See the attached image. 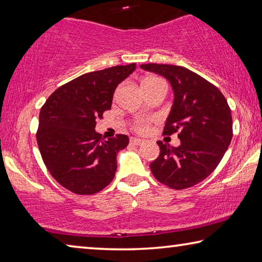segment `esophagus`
<instances>
[{"label": "esophagus", "instance_id": "obj_1", "mask_svg": "<svg viewBox=\"0 0 262 262\" xmlns=\"http://www.w3.org/2000/svg\"><path fill=\"white\" fill-rule=\"evenodd\" d=\"M130 143L134 144V145H142V144L144 143V140L136 139V137H132V139H130Z\"/></svg>", "mask_w": 262, "mask_h": 262}]
</instances>
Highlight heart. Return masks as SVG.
<instances>
[{
  "label": "heart",
  "mask_w": 262,
  "mask_h": 262,
  "mask_svg": "<svg viewBox=\"0 0 262 262\" xmlns=\"http://www.w3.org/2000/svg\"><path fill=\"white\" fill-rule=\"evenodd\" d=\"M157 81H161V79L155 77V76H150V77L144 78L143 82H142V83H144V82H157ZM147 128H148V121L147 120H142V119H139V120H136L135 123H134V129L136 132H139V133H144L145 130H147Z\"/></svg>",
  "instance_id": "obj_1"
}]
</instances>
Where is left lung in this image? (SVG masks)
Masks as SVG:
<instances>
[{"instance_id": "8db88e82", "label": "left lung", "mask_w": 262, "mask_h": 262, "mask_svg": "<svg viewBox=\"0 0 262 262\" xmlns=\"http://www.w3.org/2000/svg\"><path fill=\"white\" fill-rule=\"evenodd\" d=\"M140 67L162 75L174 94L164 135L178 133L179 147L158 141L161 152L150 164L155 178L173 189H185L205 180L223 158L232 139L228 101L214 84L189 69L172 64Z\"/></svg>"}]
</instances>
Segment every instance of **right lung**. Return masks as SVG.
I'll use <instances>...</instances> for the list:
<instances>
[{
  "mask_svg": "<svg viewBox=\"0 0 262 262\" xmlns=\"http://www.w3.org/2000/svg\"><path fill=\"white\" fill-rule=\"evenodd\" d=\"M136 63L91 72L63 84L48 97L39 113L37 142L53 178L70 192L91 195L113 180L117 155L129 139L104 140L96 120L112 106L115 89Z\"/></svg>",
  "mask_w": 262,
  "mask_h": 262,
  "instance_id": "add662e5",
  "label": "right lung"
}]
</instances>
